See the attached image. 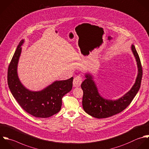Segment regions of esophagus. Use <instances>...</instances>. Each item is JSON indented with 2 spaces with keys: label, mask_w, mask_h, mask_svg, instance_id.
<instances>
[{
  "label": "esophagus",
  "mask_w": 149,
  "mask_h": 149,
  "mask_svg": "<svg viewBox=\"0 0 149 149\" xmlns=\"http://www.w3.org/2000/svg\"><path fill=\"white\" fill-rule=\"evenodd\" d=\"M82 78L79 76L75 77L73 80V86L74 87H80L82 83Z\"/></svg>",
  "instance_id": "esophagus-1"
}]
</instances>
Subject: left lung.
Listing matches in <instances>:
<instances>
[{
  "label": "left lung",
  "mask_w": 149,
  "mask_h": 149,
  "mask_svg": "<svg viewBox=\"0 0 149 149\" xmlns=\"http://www.w3.org/2000/svg\"><path fill=\"white\" fill-rule=\"evenodd\" d=\"M131 48L136 61L138 75L135 83L131 90L121 98L116 100L103 98L99 94L97 85L93 80V76L90 73L85 74L86 79L81 85L83 91L82 104L84 111L90 116L97 118H103L117 114L128 106L138 93L142 78V68L134 45H132Z\"/></svg>",
  "instance_id": "obj_1"
}]
</instances>
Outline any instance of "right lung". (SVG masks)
Wrapping results in <instances>:
<instances>
[{"mask_svg":"<svg viewBox=\"0 0 149 149\" xmlns=\"http://www.w3.org/2000/svg\"><path fill=\"white\" fill-rule=\"evenodd\" d=\"M24 43V40H21L8 66L7 83L9 89L19 104L27 113L36 117H50L60 111L62 97L72 89L73 77L55 81L41 91H32L27 89L20 81L17 73L21 46Z\"/></svg>","mask_w":149,"mask_h":149,"instance_id":"add662e5","label":"right lung"}]
</instances>
